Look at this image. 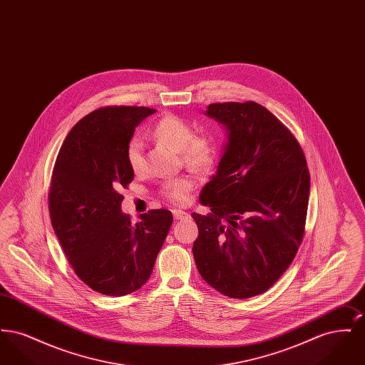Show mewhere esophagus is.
Here are the masks:
<instances>
[{"label":"esophagus","mask_w":365,"mask_h":365,"mask_svg":"<svg viewBox=\"0 0 365 365\" xmlns=\"http://www.w3.org/2000/svg\"><path fill=\"white\" fill-rule=\"evenodd\" d=\"M173 215H174L176 220H183V219H187L189 217V213L185 212V210H180V209H174L173 210Z\"/></svg>","instance_id":"obj_1"}]
</instances>
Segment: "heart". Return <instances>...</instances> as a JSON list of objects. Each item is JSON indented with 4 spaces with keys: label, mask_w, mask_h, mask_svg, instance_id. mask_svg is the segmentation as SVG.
<instances>
[{
    "label": "heart",
    "mask_w": 365,
    "mask_h": 365,
    "mask_svg": "<svg viewBox=\"0 0 365 365\" xmlns=\"http://www.w3.org/2000/svg\"><path fill=\"white\" fill-rule=\"evenodd\" d=\"M153 137L179 152L183 161L194 170H207L216 158L217 146L215 139L209 135H195L189 123L176 116L163 118L152 131ZM127 161L134 173H139L143 167V148L139 139H133L127 148ZM192 187L189 176H180L167 182L163 187V194L176 204L186 202Z\"/></svg>",
    "instance_id": "heart-1"
}]
</instances>
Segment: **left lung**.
I'll return each instance as SVG.
<instances>
[{
  "instance_id": "8db88e82",
  "label": "left lung",
  "mask_w": 365,
  "mask_h": 365,
  "mask_svg": "<svg viewBox=\"0 0 365 365\" xmlns=\"http://www.w3.org/2000/svg\"><path fill=\"white\" fill-rule=\"evenodd\" d=\"M226 130L216 174L192 213V256L202 279L230 298L267 292L289 268L304 237L311 179L293 134L257 103L208 105Z\"/></svg>"
}]
</instances>
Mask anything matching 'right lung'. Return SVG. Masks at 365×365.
<instances>
[{"instance_id": "obj_1", "label": "right lung", "mask_w": 365, "mask_h": 365, "mask_svg": "<svg viewBox=\"0 0 365 365\" xmlns=\"http://www.w3.org/2000/svg\"><path fill=\"white\" fill-rule=\"evenodd\" d=\"M156 109L106 106L73 125L54 164L49 210L54 234L75 274L97 293L122 297L150 278L173 225L153 209L133 225L120 187L134 179L127 148L135 127Z\"/></svg>"}]
</instances>
